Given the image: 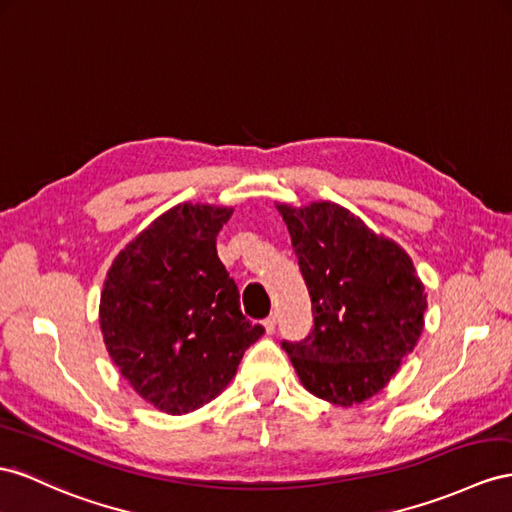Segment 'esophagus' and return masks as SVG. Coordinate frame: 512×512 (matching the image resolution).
<instances>
[{
    "instance_id": "esophagus-1",
    "label": "esophagus",
    "mask_w": 512,
    "mask_h": 512,
    "mask_svg": "<svg viewBox=\"0 0 512 512\" xmlns=\"http://www.w3.org/2000/svg\"><path fill=\"white\" fill-rule=\"evenodd\" d=\"M264 329L266 333H274V329H277V313H272V316L264 320Z\"/></svg>"
}]
</instances>
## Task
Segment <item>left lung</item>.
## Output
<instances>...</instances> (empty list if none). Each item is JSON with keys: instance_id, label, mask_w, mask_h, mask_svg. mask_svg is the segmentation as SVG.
Segmentation results:
<instances>
[{"instance_id": "left-lung-1", "label": "left lung", "mask_w": 512, "mask_h": 512, "mask_svg": "<svg viewBox=\"0 0 512 512\" xmlns=\"http://www.w3.org/2000/svg\"><path fill=\"white\" fill-rule=\"evenodd\" d=\"M307 283L313 329L281 342L307 391L359 404L381 391L424 329L426 292L411 257L337 203L277 205Z\"/></svg>"}]
</instances>
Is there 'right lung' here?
I'll return each mask as SVG.
<instances>
[{
    "label": "right lung",
    "instance_id": "right-lung-1",
    "mask_svg": "<svg viewBox=\"0 0 512 512\" xmlns=\"http://www.w3.org/2000/svg\"><path fill=\"white\" fill-rule=\"evenodd\" d=\"M231 207L183 203L131 240L103 283L99 324L116 368L168 415L225 389L264 326L242 316L238 285L216 253Z\"/></svg>",
    "mask_w": 512,
    "mask_h": 512
}]
</instances>
